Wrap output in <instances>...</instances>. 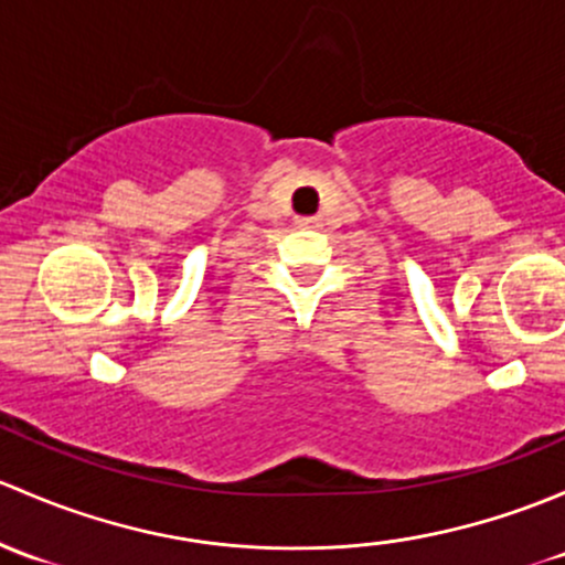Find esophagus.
I'll return each instance as SVG.
<instances>
[{
  "label": "esophagus",
  "instance_id": "1",
  "mask_svg": "<svg viewBox=\"0 0 565 565\" xmlns=\"http://www.w3.org/2000/svg\"><path fill=\"white\" fill-rule=\"evenodd\" d=\"M299 225L301 228H310V225H316V217H301Z\"/></svg>",
  "mask_w": 565,
  "mask_h": 565
}]
</instances>
